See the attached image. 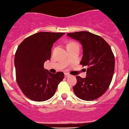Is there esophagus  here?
<instances>
[{"label":"esophagus","mask_w":129,"mask_h":129,"mask_svg":"<svg viewBox=\"0 0 129 129\" xmlns=\"http://www.w3.org/2000/svg\"><path fill=\"white\" fill-rule=\"evenodd\" d=\"M64 76L65 77H69V76H70V75L67 73H64Z\"/></svg>","instance_id":"34e87169"}]
</instances>
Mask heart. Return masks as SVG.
Returning a JSON list of instances; mask_svg holds the SVG:
<instances>
[{"label": "heart", "mask_w": 129, "mask_h": 129, "mask_svg": "<svg viewBox=\"0 0 129 129\" xmlns=\"http://www.w3.org/2000/svg\"><path fill=\"white\" fill-rule=\"evenodd\" d=\"M76 44V43H73H73H70V44H68V45H71V44Z\"/></svg>", "instance_id": "b5f03b06"}]
</instances>
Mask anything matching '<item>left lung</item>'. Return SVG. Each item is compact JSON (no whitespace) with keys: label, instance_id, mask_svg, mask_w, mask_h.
<instances>
[{"label":"left lung","instance_id":"8db88e82","mask_svg":"<svg viewBox=\"0 0 129 129\" xmlns=\"http://www.w3.org/2000/svg\"><path fill=\"white\" fill-rule=\"evenodd\" d=\"M83 47L80 64L87 66L85 78L76 76L73 87L79 99L91 101L101 96L110 86L115 69V58L109 44L102 37L87 31L68 33Z\"/></svg>","mask_w":129,"mask_h":129}]
</instances>
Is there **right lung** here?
Listing matches in <instances>:
<instances>
[{"mask_svg":"<svg viewBox=\"0 0 129 129\" xmlns=\"http://www.w3.org/2000/svg\"><path fill=\"white\" fill-rule=\"evenodd\" d=\"M64 33L39 32L25 38L14 57L16 81L23 93L32 100L43 102L54 95L64 78L63 72L51 73L44 63L51 56L53 43Z\"/></svg>","mask_w":129,"mask_h":129,"instance_id":"obj_1","label":"right lung"}]
</instances>
